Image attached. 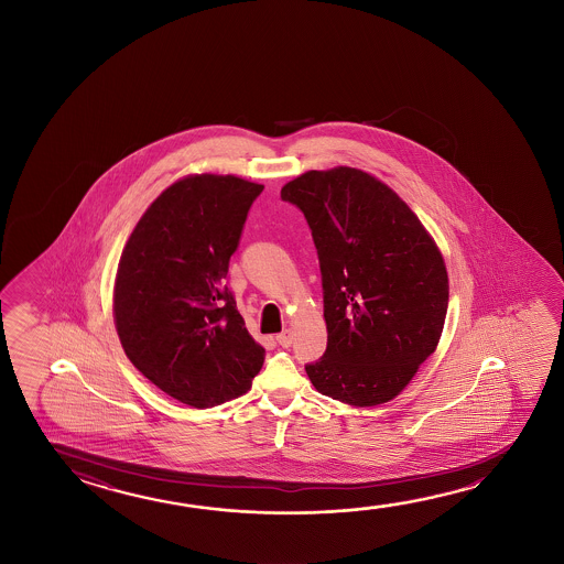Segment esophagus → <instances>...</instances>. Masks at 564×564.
<instances>
[{"label":"esophagus","mask_w":564,"mask_h":564,"mask_svg":"<svg viewBox=\"0 0 564 564\" xmlns=\"http://www.w3.org/2000/svg\"><path fill=\"white\" fill-rule=\"evenodd\" d=\"M275 340L279 341V346H283V348H289V346L293 344V330H289V328H286V330H283V333L278 334V336H275Z\"/></svg>","instance_id":"obj_1"}]
</instances>
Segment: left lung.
I'll return each mask as SVG.
<instances>
[{
  "label": "left lung",
  "mask_w": 564,
  "mask_h": 564,
  "mask_svg": "<svg viewBox=\"0 0 564 564\" xmlns=\"http://www.w3.org/2000/svg\"><path fill=\"white\" fill-rule=\"evenodd\" d=\"M281 198L305 214L323 273L328 346L306 376L346 405L388 403L441 340L443 253L405 200L361 169L306 171Z\"/></svg>",
  "instance_id": "left-lung-1"
}]
</instances>
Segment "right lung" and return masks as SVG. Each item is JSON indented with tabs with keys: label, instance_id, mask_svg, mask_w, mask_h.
Here are the masks:
<instances>
[{
	"label": "right lung",
	"instance_id": "obj_1",
	"mask_svg": "<svg viewBox=\"0 0 564 564\" xmlns=\"http://www.w3.org/2000/svg\"><path fill=\"white\" fill-rule=\"evenodd\" d=\"M261 191L236 175L183 176L149 204L121 251L113 281L121 348L185 405L240 398L265 360L224 285Z\"/></svg>",
	"mask_w": 564,
	"mask_h": 564
}]
</instances>
